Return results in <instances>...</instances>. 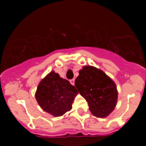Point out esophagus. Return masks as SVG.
<instances>
[{
    "label": "esophagus",
    "mask_w": 146,
    "mask_h": 146,
    "mask_svg": "<svg viewBox=\"0 0 146 146\" xmlns=\"http://www.w3.org/2000/svg\"><path fill=\"white\" fill-rule=\"evenodd\" d=\"M70 82L72 85H75V79H72V80H70Z\"/></svg>",
    "instance_id": "1"
}]
</instances>
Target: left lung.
<instances>
[{
    "label": "left lung",
    "instance_id": "left-lung-1",
    "mask_svg": "<svg viewBox=\"0 0 146 146\" xmlns=\"http://www.w3.org/2000/svg\"><path fill=\"white\" fill-rule=\"evenodd\" d=\"M75 85L88 102L95 117H108L117 105L118 91L114 80L104 72L92 66H85L79 70Z\"/></svg>",
    "mask_w": 146,
    "mask_h": 146
}]
</instances>
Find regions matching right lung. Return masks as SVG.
Segmentation results:
<instances>
[{"instance_id": "right-lung-1", "label": "right lung", "mask_w": 146, "mask_h": 146, "mask_svg": "<svg viewBox=\"0 0 146 146\" xmlns=\"http://www.w3.org/2000/svg\"><path fill=\"white\" fill-rule=\"evenodd\" d=\"M78 93L76 87L52 70L39 83L35 98L44 111L57 117L71 110Z\"/></svg>"}]
</instances>
